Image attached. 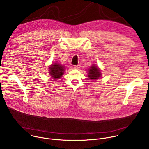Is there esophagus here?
I'll list each match as a JSON object with an SVG mask.
<instances>
[{
  "label": "esophagus",
  "mask_w": 149,
  "mask_h": 149,
  "mask_svg": "<svg viewBox=\"0 0 149 149\" xmlns=\"http://www.w3.org/2000/svg\"><path fill=\"white\" fill-rule=\"evenodd\" d=\"M80 67H81L80 65H78L75 66V67H74V68H75V69H77V70H78Z\"/></svg>",
  "instance_id": "obj_1"
}]
</instances>
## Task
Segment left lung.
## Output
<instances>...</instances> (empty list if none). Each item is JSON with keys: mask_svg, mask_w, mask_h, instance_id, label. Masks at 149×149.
Segmentation results:
<instances>
[{"mask_svg": "<svg viewBox=\"0 0 149 149\" xmlns=\"http://www.w3.org/2000/svg\"><path fill=\"white\" fill-rule=\"evenodd\" d=\"M101 75L100 70L98 68L97 66L93 65L90 68L89 70V73H88V77L91 79H97L99 77H100Z\"/></svg>", "mask_w": 149, "mask_h": 149, "instance_id": "left-lung-1", "label": "left lung"}]
</instances>
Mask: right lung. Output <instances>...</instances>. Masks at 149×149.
Here are the masks:
<instances>
[{"instance_id": "obj_1", "label": "right lung", "mask_w": 149, "mask_h": 149, "mask_svg": "<svg viewBox=\"0 0 149 149\" xmlns=\"http://www.w3.org/2000/svg\"><path fill=\"white\" fill-rule=\"evenodd\" d=\"M65 68L59 64L58 63H55L49 67V74L54 78H61L64 72Z\"/></svg>"}]
</instances>
